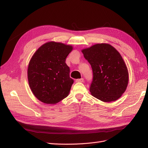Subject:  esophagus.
Here are the masks:
<instances>
[{"mask_svg": "<svg viewBox=\"0 0 148 148\" xmlns=\"http://www.w3.org/2000/svg\"><path fill=\"white\" fill-rule=\"evenodd\" d=\"M76 83H83L84 82V79L83 78H81V79H77L76 80Z\"/></svg>", "mask_w": 148, "mask_h": 148, "instance_id": "34e87169", "label": "esophagus"}]
</instances>
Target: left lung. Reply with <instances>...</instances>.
I'll use <instances>...</instances> for the list:
<instances>
[{"instance_id":"left-lung-1","label":"left lung","mask_w":148,"mask_h":148,"mask_svg":"<svg viewBox=\"0 0 148 148\" xmlns=\"http://www.w3.org/2000/svg\"><path fill=\"white\" fill-rule=\"evenodd\" d=\"M81 51L92 68L91 94L105 102L120 98L128 83V69L120 53L106 43L96 44Z\"/></svg>"}]
</instances>
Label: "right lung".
I'll return each instance as SVG.
<instances>
[{
	"mask_svg": "<svg viewBox=\"0 0 148 148\" xmlns=\"http://www.w3.org/2000/svg\"><path fill=\"white\" fill-rule=\"evenodd\" d=\"M73 47L54 41L44 44L33 55L27 70L28 81L36 98L55 104L69 95L74 80L65 60Z\"/></svg>",
	"mask_w": 148,
	"mask_h": 148,
	"instance_id": "obj_1",
	"label": "right lung"
}]
</instances>
